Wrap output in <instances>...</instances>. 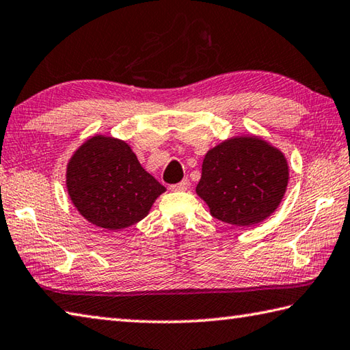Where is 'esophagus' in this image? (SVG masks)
<instances>
[{"label":"esophagus","instance_id":"obj_1","mask_svg":"<svg viewBox=\"0 0 350 350\" xmlns=\"http://www.w3.org/2000/svg\"><path fill=\"white\" fill-rule=\"evenodd\" d=\"M188 188H189V180H188V179L182 180V182H179V183H176V185H171V187H170L171 191H187Z\"/></svg>","mask_w":350,"mask_h":350}]
</instances>
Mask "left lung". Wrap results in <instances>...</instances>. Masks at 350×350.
<instances>
[{
	"mask_svg": "<svg viewBox=\"0 0 350 350\" xmlns=\"http://www.w3.org/2000/svg\"><path fill=\"white\" fill-rule=\"evenodd\" d=\"M288 182V159L280 148L260 136L240 135L206 151L196 193L213 217L251 226L275 211Z\"/></svg>",
	"mask_w": 350,
	"mask_h": 350,
	"instance_id": "8db88e82",
	"label": "left lung"
}]
</instances>
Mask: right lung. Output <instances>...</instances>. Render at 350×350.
I'll use <instances>...</instances> for the list:
<instances>
[{
  "instance_id": "1",
  "label": "right lung",
  "mask_w": 350,
  "mask_h": 350,
  "mask_svg": "<svg viewBox=\"0 0 350 350\" xmlns=\"http://www.w3.org/2000/svg\"><path fill=\"white\" fill-rule=\"evenodd\" d=\"M66 188L73 206L94 226L120 231L147 217L167 188L139 163L122 139L94 135L68 159Z\"/></svg>"
}]
</instances>
